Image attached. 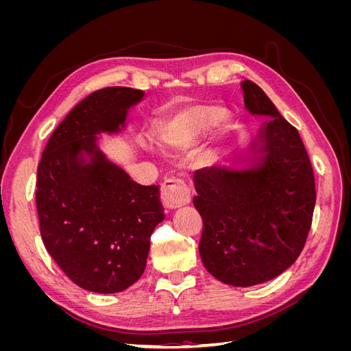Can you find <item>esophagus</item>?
Returning <instances> with one entry per match:
<instances>
[{
    "mask_svg": "<svg viewBox=\"0 0 351 351\" xmlns=\"http://www.w3.org/2000/svg\"><path fill=\"white\" fill-rule=\"evenodd\" d=\"M192 196H190V189L180 178L168 177L164 180L161 186V200L164 206L169 209H176L183 205H187Z\"/></svg>",
    "mask_w": 351,
    "mask_h": 351,
    "instance_id": "34e87169",
    "label": "esophagus"
}]
</instances>
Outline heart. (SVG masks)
<instances>
[{"instance_id": "b5f03b06", "label": "heart", "mask_w": 351, "mask_h": 351, "mask_svg": "<svg viewBox=\"0 0 351 351\" xmlns=\"http://www.w3.org/2000/svg\"><path fill=\"white\" fill-rule=\"evenodd\" d=\"M224 123V111L219 107L196 104L177 110L176 112L158 120L152 127L151 136L154 142L164 149L184 152L190 149L202 136L206 134L210 128L213 130L221 129ZM143 146L147 147V143L143 142Z\"/></svg>"}]
</instances>
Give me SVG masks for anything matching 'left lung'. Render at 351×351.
I'll return each instance as SVG.
<instances>
[{"mask_svg": "<svg viewBox=\"0 0 351 351\" xmlns=\"http://www.w3.org/2000/svg\"><path fill=\"white\" fill-rule=\"evenodd\" d=\"M244 108L267 120L246 165H212L193 176L204 221L202 262L224 284L252 287L299 258L311 230L315 178L300 134L258 84L241 82Z\"/></svg>", "mask_w": 351, "mask_h": 351, "instance_id": "left-lung-1", "label": "left lung"}]
</instances>
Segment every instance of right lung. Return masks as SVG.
<instances>
[{"mask_svg":"<svg viewBox=\"0 0 351 351\" xmlns=\"http://www.w3.org/2000/svg\"><path fill=\"white\" fill-rule=\"evenodd\" d=\"M143 98V90L123 86L90 93L51 134L38 167L42 240L84 290L119 293L139 280L165 218L159 186L137 184L99 147V134L121 133Z\"/></svg>","mask_w":351,"mask_h":351,"instance_id":"obj_1","label":"right lung"}]
</instances>
